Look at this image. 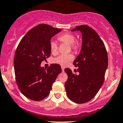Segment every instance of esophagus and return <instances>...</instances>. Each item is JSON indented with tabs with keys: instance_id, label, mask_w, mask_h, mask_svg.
I'll return each mask as SVG.
<instances>
[{
	"instance_id": "esophagus-1",
	"label": "esophagus",
	"mask_w": 123,
	"mask_h": 123,
	"mask_svg": "<svg viewBox=\"0 0 123 123\" xmlns=\"http://www.w3.org/2000/svg\"><path fill=\"white\" fill-rule=\"evenodd\" d=\"M61 68H62V72H64V68L63 67H61Z\"/></svg>"
}]
</instances>
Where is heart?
<instances>
[{
    "label": "heart",
    "instance_id": "obj_1",
    "mask_svg": "<svg viewBox=\"0 0 123 123\" xmlns=\"http://www.w3.org/2000/svg\"><path fill=\"white\" fill-rule=\"evenodd\" d=\"M58 40L62 43L70 45L72 49L77 50L79 49V44L75 43V37L71 33H66L61 34L58 37ZM50 52L52 54H55L57 52L58 50V45L54 40H51L50 42ZM74 58L72 55H62L56 57L54 59L55 62L59 64L62 66H65L68 64V62L72 61Z\"/></svg>",
    "mask_w": 123,
    "mask_h": 123
}]
</instances>
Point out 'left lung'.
<instances>
[{
	"label": "left lung",
	"mask_w": 123,
	"mask_h": 123,
	"mask_svg": "<svg viewBox=\"0 0 123 123\" xmlns=\"http://www.w3.org/2000/svg\"><path fill=\"white\" fill-rule=\"evenodd\" d=\"M71 31H80L82 35L81 50L73 62L79 67V74L65 68L68 80L65 88L69 99L84 104L92 99L103 85L108 67L107 52L99 36L88 25L77 26Z\"/></svg>",
	"instance_id": "8db88e82"
}]
</instances>
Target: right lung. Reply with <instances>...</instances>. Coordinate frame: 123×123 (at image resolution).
<instances>
[{"label": "right lung", "instance_id": "right-lung-1", "mask_svg": "<svg viewBox=\"0 0 123 123\" xmlns=\"http://www.w3.org/2000/svg\"><path fill=\"white\" fill-rule=\"evenodd\" d=\"M61 31L41 24L28 31L18 44L15 54L14 70L21 92L27 98L39 101L49 95L53 83L62 71L59 64L42 67L50 56L51 38Z\"/></svg>", "mask_w": 123, "mask_h": 123}]
</instances>
